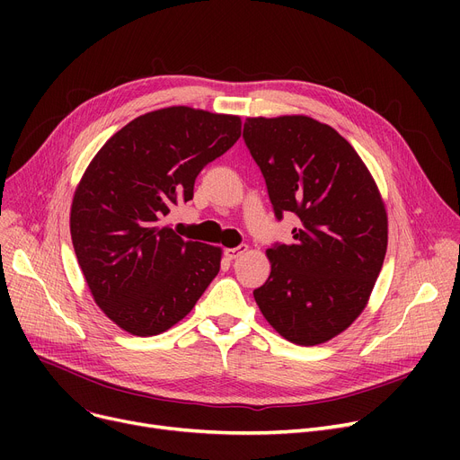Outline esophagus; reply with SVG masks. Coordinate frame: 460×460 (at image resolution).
Segmentation results:
<instances>
[{
	"mask_svg": "<svg viewBox=\"0 0 460 460\" xmlns=\"http://www.w3.org/2000/svg\"><path fill=\"white\" fill-rule=\"evenodd\" d=\"M246 252H248V246H246V244H240V246H236V248L226 250V257H227L229 261H234V259H238L240 255H244Z\"/></svg>",
	"mask_w": 460,
	"mask_h": 460,
	"instance_id": "esophagus-1",
	"label": "esophagus"
}]
</instances>
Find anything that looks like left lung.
<instances>
[{
    "mask_svg": "<svg viewBox=\"0 0 460 460\" xmlns=\"http://www.w3.org/2000/svg\"><path fill=\"white\" fill-rule=\"evenodd\" d=\"M244 143L278 220L293 212L291 244L267 250L272 270L253 296L285 340L324 343L364 311L388 248V216L352 145L305 115L248 117Z\"/></svg>",
    "mask_w": 460,
    "mask_h": 460,
    "instance_id": "left-lung-1",
    "label": "left lung"
}]
</instances>
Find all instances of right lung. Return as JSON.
Wrapping results in <instances>:
<instances>
[{
	"instance_id": "right-lung-1",
	"label": "right lung",
	"mask_w": 460,
	"mask_h": 460,
	"mask_svg": "<svg viewBox=\"0 0 460 460\" xmlns=\"http://www.w3.org/2000/svg\"><path fill=\"white\" fill-rule=\"evenodd\" d=\"M238 137L236 115L164 108L130 120L85 169L70 208L72 246L117 326L141 337L169 330L220 272V248L184 240L162 220Z\"/></svg>"
}]
</instances>
